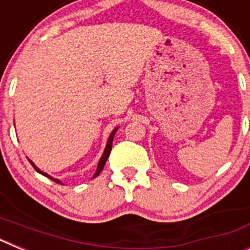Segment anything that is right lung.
I'll use <instances>...</instances> for the list:
<instances>
[{
    "mask_svg": "<svg viewBox=\"0 0 250 250\" xmlns=\"http://www.w3.org/2000/svg\"><path fill=\"white\" fill-rule=\"evenodd\" d=\"M118 129H119V127H115V129H114V131H112L111 134H110L109 139H107V144H106V147H105V150H104V154H103V156H101V159H100V160H99L98 169H96V171H95V174H94V178H96V176H98L99 174L101 173V170L104 169V167H105V164H106V160H107V158H109V155H110V152H111L112 140H114L115 132H116V130H118ZM28 161H30V163H31V165H32V167H35V170H36L37 173L42 174L43 176H47L48 179H51V180H52V182L57 183V184H61V182H60L59 179H55V178H52V176H50V175H48V174H46V173H43V171H41V170H40L39 167H37L36 165H35L34 163H32V161L30 160V159H28Z\"/></svg>",
    "mask_w": 250,
    "mask_h": 250,
    "instance_id": "add662e5",
    "label": "right lung"
}]
</instances>
